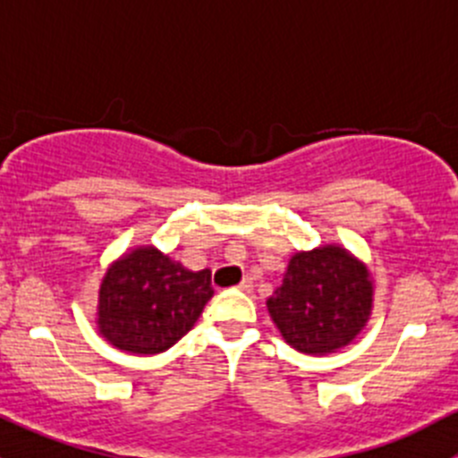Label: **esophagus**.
I'll use <instances>...</instances> for the list:
<instances>
[{
	"instance_id": "esophagus-1",
	"label": "esophagus",
	"mask_w": 458,
	"mask_h": 458,
	"mask_svg": "<svg viewBox=\"0 0 458 458\" xmlns=\"http://www.w3.org/2000/svg\"><path fill=\"white\" fill-rule=\"evenodd\" d=\"M239 288H242L243 293H250V290L255 288V284H252V279H248V276H246V279H243L242 284H239Z\"/></svg>"
}]
</instances>
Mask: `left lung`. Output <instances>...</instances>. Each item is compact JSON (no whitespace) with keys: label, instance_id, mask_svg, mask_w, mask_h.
<instances>
[{"label":"left lung","instance_id":"8db88e82","mask_svg":"<svg viewBox=\"0 0 458 458\" xmlns=\"http://www.w3.org/2000/svg\"><path fill=\"white\" fill-rule=\"evenodd\" d=\"M370 308L372 284L366 266L336 246L297 252L284 284L267 299L281 336L306 354L348 345L366 326Z\"/></svg>","mask_w":458,"mask_h":458}]
</instances>
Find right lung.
<instances>
[{
	"label": "right lung",
	"instance_id": "right-lung-1",
	"mask_svg": "<svg viewBox=\"0 0 458 458\" xmlns=\"http://www.w3.org/2000/svg\"><path fill=\"white\" fill-rule=\"evenodd\" d=\"M212 294L210 270L191 272L155 248H140L101 281L99 332L126 352H164L195 326Z\"/></svg>",
	"mask_w": 458,
	"mask_h": 458
}]
</instances>
